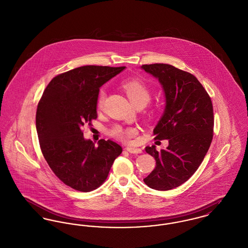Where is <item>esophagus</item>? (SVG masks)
<instances>
[{"instance_id":"esophagus-1","label":"esophagus","mask_w":248,"mask_h":248,"mask_svg":"<svg viewBox=\"0 0 248 248\" xmlns=\"http://www.w3.org/2000/svg\"><path fill=\"white\" fill-rule=\"evenodd\" d=\"M126 150L131 152V153H141L142 152V149H139V148H135V147H127Z\"/></svg>"}]
</instances>
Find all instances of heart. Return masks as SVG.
I'll return each instance as SVG.
<instances>
[{
	"mask_svg": "<svg viewBox=\"0 0 248 248\" xmlns=\"http://www.w3.org/2000/svg\"><path fill=\"white\" fill-rule=\"evenodd\" d=\"M123 88L126 91L130 100L132 104L136 107L138 106H146L151 99V92L149 90L147 84L138 80H132L127 81L123 83ZM105 98V93L103 90L99 92V98H98V107L100 108L103 105ZM110 133L122 140H129L132 138L136 134V130L132 128L128 129H122L120 126L114 127Z\"/></svg>",
	"mask_w": 248,
	"mask_h": 248,
	"instance_id": "1",
	"label": "heart"
}]
</instances>
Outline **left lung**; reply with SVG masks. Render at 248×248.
Listing matches in <instances>:
<instances>
[{"mask_svg": "<svg viewBox=\"0 0 248 248\" xmlns=\"http://www.w3.org/2000/svg\"><path fill=\"white\" fill-rule=\"evenodd\" d=\"M158 79L165 93L164 114L153 130L155 139L168 140V147L146 151L156 166L145 183L152 189L167 191L188 181L198 170L213 140L214 110L207 91L191 73L167 64L141 66Z\"/></svg>", "mask_w": 248, "mask_h": 248, "instance_id": "1", "label": "left lung"}]
</instances>
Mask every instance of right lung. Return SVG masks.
Segmentation results:
<instances>
[{
	"label": "right lung",
	"instance_id": "1",
	"mask_svg": "<svg viewBox=\"0 0 248 248\" xmlns=\"http://www.w3.org/2000/svg\"><path fill=\"white\" fill-rule=\"evenodd\" d=\"M125 66H83L54 77L38 102L35 126L39 145L53 173L81 192L97 189L107 179L122 148L100 139H84L83 127L98 116L99 88Z\"/></svg>",
	"mask_w": 248,
	"mask_h": 248
}]
</instances>
